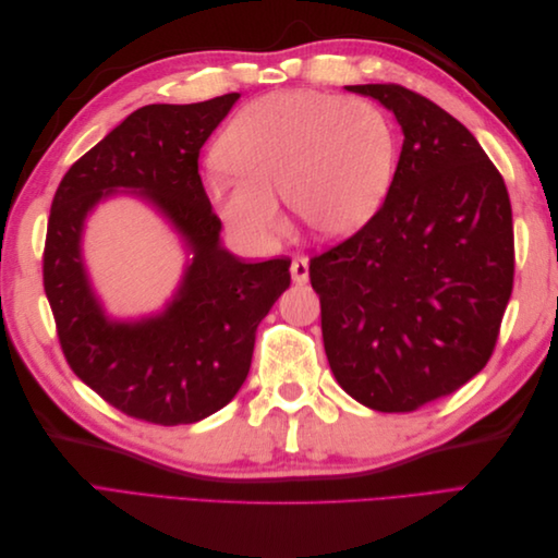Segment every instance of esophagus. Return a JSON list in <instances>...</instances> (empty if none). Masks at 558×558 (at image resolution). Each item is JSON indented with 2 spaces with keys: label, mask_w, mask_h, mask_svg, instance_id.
<instances>
[{
  "label": "esophagus",
  "mask_w": 558,
  "mask_h": 558,
  "mask_svg": "<svg viewBox=\"0 0 558 558\" xmlns=\"http://www.w3.org/2000/svg\"><path fill=\"white\" fill-rule=\"evenodd\" d=\"M291 277L295 283H305L310 279V263L307 258H293L291 263Z\"/></svg>",
  "instance_id": "1"
}]
</instances>
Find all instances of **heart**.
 I'll list each match as a JSON object with an SVG mask.
<instances>
[{
    "label": "heart",
    "mask_w": 558,
    "mask_h": 558,
    "mask_svg": "<svg viewBox=\"0 0 558 558\" xmlns=\"http://www.w3.org/2000/svg\"><path fill=\"white\" fill-rule=\"evenodd\" d=\"M226 170L207 179L218 216L238 238L275 244L286 230L277 195L324 238H347L379 209L391 185L396 132L365 97L318 90L265 95L218 140Z\"/></svg>",
    "instance_id": "1"
}]
</instances>
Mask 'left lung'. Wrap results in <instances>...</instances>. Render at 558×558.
I'll return each instance as SVG.
<instances>
[{
	"label": "left lung",
	"instance_id": "1",
	"mask_svg": "<svg viewBox=\"0 0 558 558\" xmlns=\"http://www.w3.org/2000/svg\"><path fill=\"white\" fill-rule=\"evenodd\" d=\"M402 128L384 205L310 258L332 375L377 412L445 398L492 359L514 283L508 189L472 132L398 83L347 86Z\"/></svg>",
	"mask_w": 558,
	"mask_h": 558
}]
</instances>
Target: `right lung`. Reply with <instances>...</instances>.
<instances>
[{"label": "right lung", "mask_w": 558, "mask_h": 558, "mask_svg": "<svg viewBox=\"0 0 558 558\" xmlns=\"http://www.w3.org/2000/svg\"><path fill=\"white\" fill-rule=\"evenodd\" d=\"M238 99L137 109L70 167L50 205L44 291L64 359L99 398L148 424H195L226 408L248 375L258 324L291 283V258L246 263L221 246L197 172L202 144ZM118 187L140 190L194 253L168 310L137 325L104 316L80 258L82 221Z\"/></svg>", "instance_id": "right-lung-1"}]
</instances>
